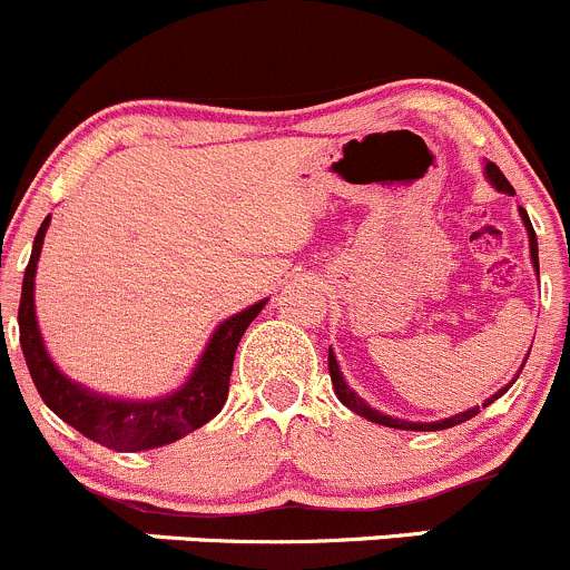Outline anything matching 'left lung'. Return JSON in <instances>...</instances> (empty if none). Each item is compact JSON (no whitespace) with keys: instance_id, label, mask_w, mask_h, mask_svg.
<instances>
[{"instance_id":"left-lung-1","label":"left lung","mask_w":570,"mask_h":570,"mask_svg":"<svg viewBox=\"0 0 570 570\" xmlns=\"http://www.w3.org/2000/svg\"><path fill=\"white\" fill-rule=\"evenodd\" d=\"M485 174H488V181H491L493 187L499 189V193L515 195V189L510 187V181H508V178H504V174H502V170L497 168V165L488 163V165H485ZM519 212H521V220H524L527 234H530V253H532V264H534V269H538V237H534V228H532L530 217H527V212L521 209V206H519ZM527 358H530V355H527ZM327 370H331L333 392H336L338 402H342V405H347L350 411H355V413H358V416L370 419V422H375V424H386V428H396V430H446V428H455V424H461V422H469L471 416H476V413H480V405H474V407H469V411L458 413V416L441 419V422H402V419H392V416H386V413L375 411V407H372V405H366V402L361 400V396L355 394L353 389L347 386V383H344L342 370H338L336 355H333V350H327ZM521 370H524V364H521ZM519 375H521V372H519ZM519 375H515V377H519ZM515 377H513V383H515ZM513 383H508V386H504V389H499V392L493 394L491 400L482 402V407H488V405H491L493 400H499V396H502L504 392H508V389L513 386Z\"/></svg>"}]
</instances>
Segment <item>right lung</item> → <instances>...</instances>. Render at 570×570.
<instances>
[{
    "label": "right lung",
    "instance_id": "obj_1",
    "mask_svg": "<svg viewBox=\"0 0 570 570\" xmlns=\"http://www.w3.org/2000/svg\"><path fill=\"white\" fill-rule=\"evenodd\" d=\"M49 220L51 217H46L36 234V245H32L30 264L24 269V284H21L19 303V342L21 350H24V361L30 366L32 383H36L40 400L62 422L79 430L85 439L118 452H140L154 450V446L174 444L181 435L204 428L226 405L237 344L243 338V333L248 331L250 322L258 317V312L267 306V301H258L256 306H248L245 312L220 322L217 331L212 333L204 355L195 364L193 375L174 394L157 396V400H115V396L90 392V389L68 381L57 370L55 361L46 353L43 336H40L38 327L36 269Z\"/></svg>",
    "mask_w": 570,
    "mask_h": 570
}]
</instances>
